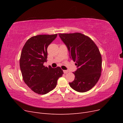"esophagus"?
I'll return each mask as SVG.
<instances>
[{
    "instance_id": "esophagus-1",
    "label": "esophagus",
    "mask_w": 123,
    "mask_h": 123,
    "mask_svg": "<svg viewBox=\"0 0 123 123\" xmlns=\"http://www.w3.org/2000/svg\"><path fill=\"white\" fill-rule=\"evenodd\" d=\"M68 72V71H67V70H64V73L65 74H67Z\"/></svg>"
}]
</instances>
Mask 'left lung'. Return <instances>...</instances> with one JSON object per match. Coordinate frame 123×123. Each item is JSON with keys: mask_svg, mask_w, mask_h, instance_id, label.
I'll list each match as a JSON object with an SVG mask.
<instances>
[{"mask_svg": "<svg viewBox=\"0 0 123 123\" xmlns=\"http://www.w3.org/2000/svg\"><path fill=\"white\" fill-rule=\"evenodd\" d=\"M67 47L70 57L78 68L73 72L75 79L70 86L79 92H85L93 87L101 75L102 56L97 46L88 36L80 33H59Z\"/></svg>", "mask_w": 123, "mask_h": 123, "instance_id": "obj_1", "label": "left lung"}]
</instances>
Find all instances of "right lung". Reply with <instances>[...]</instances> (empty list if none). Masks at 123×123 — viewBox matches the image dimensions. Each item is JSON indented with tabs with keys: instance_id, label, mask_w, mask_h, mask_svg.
Segmentation results:
<instances>
[{
	"instance_id": "1",
	"label": "right lung",
	"mask_w": 123,
	"mask_h": 123,
	"mask_svg": "<svg viewBox=\"0 0 123 123\" xmlns=\"http://www.w3.org/2000/svg\"><path fill=\"white\" fill-rule=\"evenodd\" d=\"M57 34L32 36L22 49L19 60L23 80L31 90L45 94L56 86L57 80L64 74L59 67L53 68L43 66L47 62V48L56 38Z\"/></svg>"
}]
</instances>
